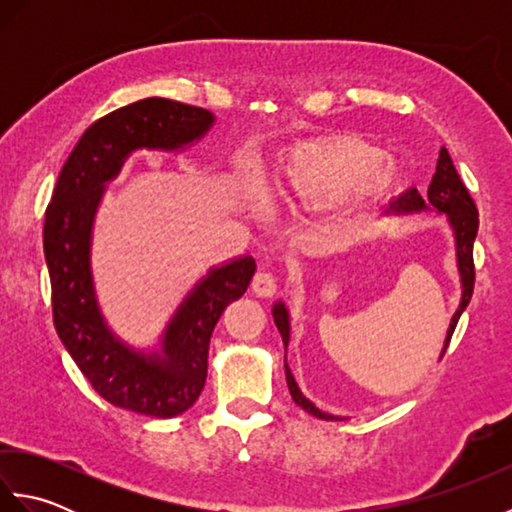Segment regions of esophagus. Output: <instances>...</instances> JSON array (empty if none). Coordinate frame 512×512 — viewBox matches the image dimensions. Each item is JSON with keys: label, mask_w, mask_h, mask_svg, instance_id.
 I'll use <instances>...</instances> for the list:
<instances>
[{"label": "esophagus", "mask_w": 512, "mask_h": 512, "mask_svg": "<svg viewBox=\"0 0 512 512\" xmlns=\"http://www.w3.org/2000/svg\"><path fill=\"white\" fill-rule=\"evenodd\" d=\"M257 297H273L279 288V279L273 273H266V270H259L253 277V284H250Z\"/></svg>", "instance_id": "obj_1"}]
</instances>
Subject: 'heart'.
Segmentation results:
<instances>
[{"label": "heart", "mask_w": 512, "mask_h": 512, "mask_svg": "<svg viewBox=\"0 0 512 512\" xmlns=\"http://www.w3.org/2000/svg\"><path fill=\"white\" fill-rule=\"evenodd\" d=\"M398 167L385 151L358 138H332L292 151L270 171L268 191L279 206L295 213L321 211L361 189H385L394 184ZM244 213L262 222L266 202L257 191L244 200Z\"/></svg>", "instance_id": "heart-1"}]
</instances>
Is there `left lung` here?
I'll use <instances>...</instances> for the list:
<instances>
[{
	"label": "left lung",
	"instance_id": "obj_1",
	"mask_svg": "<svg viewBox=\"0 0 512 512\" xmlns=\"http://www.w3.org/2000/svg\"><path fill=\"white\" fill-rule=\"evenodd\" d=\"M424 211H436V213L447 215V222L453 228L455 255H458V270H460V281H462V299H460L458 310H455V314L451 317L447 339H444V347L440 352V358H442L449 347L455 325H458V319L462 317L466 306H469L471 295H473V284H475L473 242L477 235V226H480L475 202L469 195V191H466L464 182L460 180L458 171H455V167H453L449 151L444 147L440 149V158L436 165V173H433V180L429 184L427 200H422L418 189H407L405 193L398 195L394 202H389L385 213L409 215V213H424ZM273 319H275L281 339H284V345L288 347V343H290V314H288V308L284 306V301H277L273 306ZM286 383H288L292 400H295L301 409H306L308 413H312V416H317L321 420H341V416H332V413H325L319 407H314V402H310L306 396L301 394V389L297 385L295 376H292L288 363H286Z\"/></svg>",
	"mask_w": 512,
	"mask_h": 512
}]
</instances>
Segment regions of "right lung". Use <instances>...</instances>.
<instances>
[{"mask_svg":"<svg viewBox=\"0 0 512 512\" xmlns=\"http://www.w3.org/2000/svg\"><path fill=\"white\" fill-rule=\"evenodd\" d=\"M215 123L202 107L169 99L136 101L92 123L65 160L43 224L54 328L83 376L112 405L173 418L204 389L209 343L228 303L246 292L255 259L242 255L211 268L167 323L156 350L118 339L107 325L92 277V228L105 184L138 149L182 151Z\"/></svg>","mask_w":512,"mask_h":512,"instance_id":"right-lung-1","label":"right lung"}]
</instances>
